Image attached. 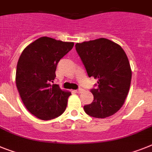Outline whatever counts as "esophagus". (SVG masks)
<instances>
[{
	"mask_svg": "<svg viewBox=\"0 0 152 152\" xmlns=\"http://www.w3.org/2000/svg\"><path fill=\"white\" fill-rule=\"evenodd\" d=\"M83 89L82 88H80V89H78V90H76V93H77V94H81V93H82L83 92Z\"/></svg>",
	"mask_w": 152,
	"mask_h": 152,
	"instance_id": "34e87169",
	"label": "esophagus"
}]
</instances>
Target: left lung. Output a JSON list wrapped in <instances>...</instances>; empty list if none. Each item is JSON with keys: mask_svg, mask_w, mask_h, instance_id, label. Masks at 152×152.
Returning a JSON list of instances; mask_svg holds the SVG:
<instances>
[{"mask_svg": "<svg viewBox=\"0 0 152 152\" xmlns=\"http://www.w3.org/2000/svg\"><path fill=\"white\" fill-rule=\"evenodd\" d=\"M88 76L97 79V87L90 90L94 101L84 106L89 116L105 118L124 104L131 81V69L123 48L109 39L100 38L76 44Z\"/></svg>", "mask_w": 152, "mask_h": 152, "instance_id": "left-lung-1", "label": "left lung"}]
</instances>
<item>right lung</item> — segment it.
I'll use <instances>...</instances> for the list:
<instances>
[{
  "mask_svg": "<svg viewBox=\"0 0 152 152\" xmlns=\"http://www.w3.org/2000/svg\"><path fill=\"white\" fill-rule=\"evenodd\" d=\"M73 45V42L41 37L29 44L19 57L17 89L27 110L39 119H54L66 110L71 93L52 83L58 62Z\"/></svg>",
  "mask_w": 152,
  "mask_h": 152,
  "instance_id": "1",
  "label": "right lung"
}]
</instances>
